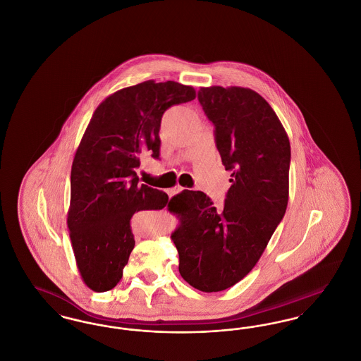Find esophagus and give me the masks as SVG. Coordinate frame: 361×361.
Listing matches in <instances>:
<instances>
[{"label": "esophagus", "mask_w": 361, "mask_h": 361, "mask_svg": "<svg viewBox=\"0 0 361 361\" xmlns=\"http://www.w3.org/2000/svg\"><path fill=\"white\" fill-rule=\"evenodd\" d=\"M185 188H183V187H180V185H177V187H174V188L171 189V190H168V193L173 196V195H176V193H178V192H181V190H184Z\"/></svg>", "instance_id": "esophagus-1"}]
</instances>
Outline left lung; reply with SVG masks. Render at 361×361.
<instances>
[{"mask_svg":"<svg viewBox=\"0 0 361 361\" xmlns=\"http://www.w3.org/2000/svg\"><path fill=\"white\" fill-rule=\"evenodd\" d=\"M199 103L215 126V143L231 187L216 209L200 190H183L168 209L180 224L172 233L181 277L193 288L219 292L237 284L257 264L290 189L291 146L272 106L240 86L200 87Z\"/></svg>","mask_w":361,"mask_h":361,"instance_id":"left-lung-1","label":"left lung"}]
</instances>
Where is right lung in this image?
Here are the masks:
<instances>
[{"label": "right lung", "instance_id": "obj_1", "mask_svg": "<svg viewBox=\"0 0 361 361\" xmlns=\"http://www.w3.org/2000/svg\"><path fill=\"white\" fill-rule=\"evenodd\" d=\"M195 97L192 86L149 80L96 108L73 159L68 211L77 268L90 290L109 291L121 281L135 246L133 215L169 206L164 190L139 184L135 169L142 155L159 158L165 111Z\"/></svg>", "mask_w": 361, "mask_h": 361}]
</instances>
